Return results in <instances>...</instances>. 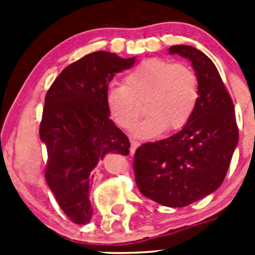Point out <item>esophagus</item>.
Returning <instances> with one entry per match:
<instances>
[{"label": "esophagus", "instance_id": "1", "mask_svg": "<svg viewBox=\"0 0 255 255\" xmlns=\"http://www.w3.org/2000/svg\"><path fill=\"white\" fill-rule=\"evenodd\" d=\"M138 145H139V142H137V140H130V153H134Z\"/></svg>", "mask_w": 255, "mask_h": 255}]
</instances>
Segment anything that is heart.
I'll use <instances>...</instances> for the list:
<instances>
[{"mask_svg":"<svg viewBox=\"0 0 255 255\" xmlns=\"http://www.w3.org/2000/svg\"><path fill=\"white\" fill-rule=\"evenodd\" d=\"M200 85L196 73L185 64L163 58L144 59L125 75V85H113L106 94L110 116L118 127L130 129L144 101L145 117L133 134L148 139L184 127L196 110Z\"/></svg>","mask_w":255,"mask_h":255,"instance_id":"b5f03b06","label":"heart"}]
</instances>
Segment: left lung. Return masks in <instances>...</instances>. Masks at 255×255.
<instances>
[{
	"instance_id": "obj_1",
	"label": "left lung",
	"mask_w": 255,
	"mask_h": 255,
	"mask_svg": "<svg viewBox=\"0 0 255 255\" xmlns=\"http://www.w3.org/2000/svg\"><path fill=\"white\" fill-rule=\"evenodd\" d=\"M169 54L191 63L199 102L181 130L135 150L134 173L144 196L163 206L184 207L221 186L237 148L238 128L232 100L206 54L189 45H173Z\"/></svg>"
}]
</instances>
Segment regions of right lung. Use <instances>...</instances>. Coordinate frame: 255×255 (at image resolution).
Segmentation results:
<instances>
[{"mask_svg": "<svg viewBox=\"0 0 255 255\" xmlns=\"http://www.w3.org/2000/svg\"><path fill=\"white\" fill-rule=\"evenodd\" d=\"M135 56L95 51L66 66L45 96L40 140L48 151L45 180L73 222L92 217L90 191L95 168L109 153L129 154V139L110 118L109 82L132 68Z\"/></svg>", "mask_w": 255, "mask_h": 255, "instance_id": "obj_1", "label": "right lung"}]
</instances>
